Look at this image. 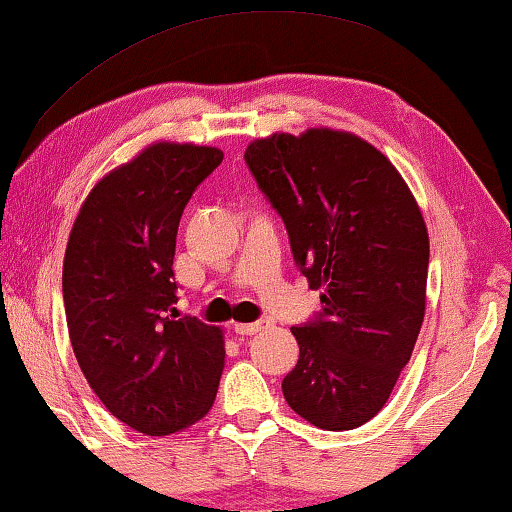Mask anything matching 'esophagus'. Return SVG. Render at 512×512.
Segmentation results:
<instances>
[{
	"label": "esophagus",
	"mask_w": 512,
	"mask_h": 512,
	"mask_svg": "<svg viewBox=\"0 0 512 512\" xmlns=\"http://www.w3.org/2000/svg\"><path fill=\"white\" fill-rule=\"evenodd\" d=\"M267 325H270V322L267 320H256V322H235V334H240V336H251V334H256V332H261V329H265Z\"/></svg>",
	"instance_id": "34e87169"
}]
</instances>
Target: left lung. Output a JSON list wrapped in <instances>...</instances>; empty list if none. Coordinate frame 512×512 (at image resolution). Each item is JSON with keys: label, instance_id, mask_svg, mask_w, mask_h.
I'll return each instance as SVG.
<instances>
[{"label": "left lung", "instance_id": "1", "mask_svg": "<svg viewBox=\"0 0 512 512\" xmlns=\"http://www.w3.org/2000/svg\"><path fill=\"white\" fill-rule=\"evenodd\" d=\"M245 162L309 288H322V311L290 327L300 359L283 398L322 430L364 426L421 332L430 258L421 210L387 157L350 132L256 139Z\"/></svg>", "mask_w": 512, "mask_h": 512}]
</instances>
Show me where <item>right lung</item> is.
<instances>
[{"mask_svg": "<svg viewBox=\"0 0 512 512\" xmlns=\"http://www.w3.org/2000/svg\"><path fill=\"white\" fill-rule=\"evenodd\" d=\"M219 148L148 146L86 196L64 258L70 343L86 382L116 419L144 435L208 414L224 368L222 329L178 316L176 233Z\"/></svg>", "mask_w": 512, "mask_h": 512, "instance_id": "right-lung-1", "label": "right lung"}]
</instances>
